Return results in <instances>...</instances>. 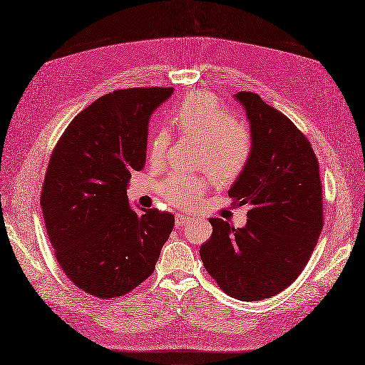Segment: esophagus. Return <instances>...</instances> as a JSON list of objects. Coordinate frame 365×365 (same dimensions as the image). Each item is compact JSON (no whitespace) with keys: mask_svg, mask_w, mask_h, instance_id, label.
<instances>
[{"mask_svg":"<svg viewBox=\"0 0 365 365\" xmlns=\"http://www.w3.org/2000/svg\"><path fill=\"white\" fill-rule=\"evenodd\" d=\"M190 220H192V217H190V215L177 214V215H175V224H177V227H182V225L187 224Z\"/></svg>","mask_w":365,"mask_h":365,"instance_id":"obj_1","label":"esophagus"}]
</instances>
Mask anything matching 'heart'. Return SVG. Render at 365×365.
Here are the masks:
<instances>
[{"mask_svg":"<svg viewBox=\"0 0 365 365\" xmlns=\"http://www.w3.org/2000/svg\"><path fill=\"white\" fill-rule=\"evenodd\" d=\"M172 120L184 135L199 138V168L210 169L218 182H232L242 175L252 154L250 129L225 110L217 96L207 92H192L175 103ZM170 132L165 128L151 133L148 158L151 165L166 162ZM211 184L206 175H185L173 172L160 184L162 197L172 206H196Z\"/></svg>","mask_w":365,"mask_h":365,"instance_id":"heart-1","label":"heart"}]
</instances>
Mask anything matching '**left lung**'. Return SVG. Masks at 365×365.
Returning <instances> with one entry per match:
<instances>
[{
	"mask_svg": "<svg viewBox=\"0 0 365 365\" xmlns=\"http://www.w3.org/2000/svg\"><path fill=\"white\" fill-rule=\"evenodd\" d=\"M235 99L250 121L252 154L229 196L251 210L242 229L210 218L200 257L225 294L257 302L289 287L307 264L324 225L322 185L310 143L287 115L252 92Z\"/></svg>",
	"mask_w": 365,
	"mask_h": 365,
	"instance_id": "left-lung-1",
	"label": "left lung"
}]
</instances>
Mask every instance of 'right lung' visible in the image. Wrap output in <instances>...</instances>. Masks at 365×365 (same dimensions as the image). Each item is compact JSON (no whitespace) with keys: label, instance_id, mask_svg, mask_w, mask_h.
Wrapping results in <instances>:
<instances>
[{"label":"right lung","instance_id":"add662e5","mask_svg":"<svg viewBox=\"0 0 365 365\" xmlns=\"http://www.w3.org/2000/svg\"><path fill=\"white\" fill-rule=\"evenodd\" d=\"M172 88L114 91L65 129L47 166L41 207L68 279L98 299L125 296L154 272L175 218L133 211L132 170L145 165L148 120Z\"/></svg>","mask_w":365,"mask_h":365}]
</instances>
